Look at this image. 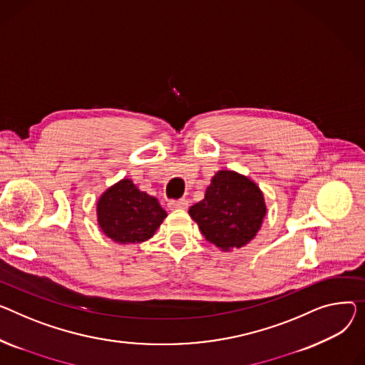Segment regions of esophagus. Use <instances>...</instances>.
Instances as JSON below:
<instances>
[{"mask_svg":"<svg viewBox=\"0 0 365 365\" xmlns=\"http://www.w3.org/2000/svg\"><path fill=\"white\" fill-rule=\"evenodd\" d=\"M167 205L170 210H183V208H187L189 202L186 200H170Z\"/></svg>","mask_w":365,"mask_h":365,"instance_id":"obj_1","label":"esophagus"}]
</instances>
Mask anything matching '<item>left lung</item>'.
<instances>
[{"label":"left lung","mask_w":365,"mask_h":365,"mask_svg":"<svg viewBox=\"0 0 365 365\" xmlns=\"http://www.w3.org/2000/svg\"><path fill=\"white\" fill-rule=\"evenodd\" d=\"M265 212L258 185L233 170H218L204 200L189 208L205 239L222 251L250 244L261 229Z\"/></svg>","instance_id":"obj_1"}]
</instances>
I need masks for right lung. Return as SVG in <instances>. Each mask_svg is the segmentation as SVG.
Returning a JSON list of instances; mask_svg holds the SVG:
<instances>
[{
  "label": "right lung",
  "instance_id": "add662e5",
  "mask_svg": "<svg viewBox=\"0 0 365 365\" xmlns=\"http://www.w3.org/2000/svg\"><path fill=\"white\" fill-rule=\"evenodd\" d=\"M167 212L157 198L142 192L130 179L110 186L96 202L98 226L117 244H140L154 236Z\"/></svg>",
  "mask_w": 365,
  "mask_h": 365
}]
</instances>
